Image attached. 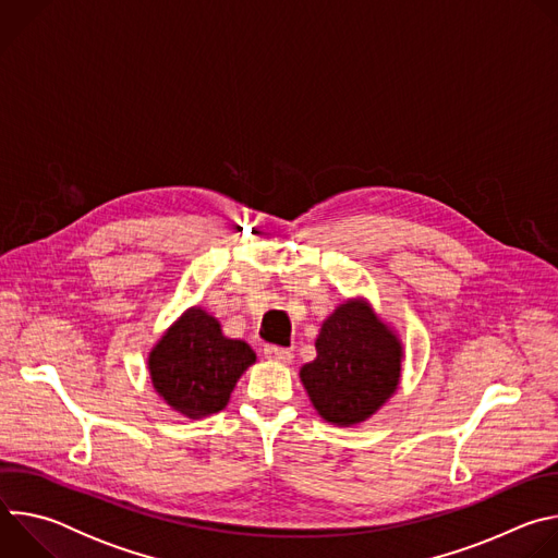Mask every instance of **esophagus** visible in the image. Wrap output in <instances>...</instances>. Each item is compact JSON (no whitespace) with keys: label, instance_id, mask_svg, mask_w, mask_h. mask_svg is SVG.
Here are the masks:
<instances>
[{"label":"esophagus","instance_id":"34e87169","mask_svg":"<svg viewBox=\"0 0 558 558\" xmlns=\"http://www.w3.org/2000/svg\"><path fill=\"white\" fill-rule=\"evenodd\" d=\"M265 355L274 362H280V364H289L293 360V353L284 347H278V344H267L265 347Z\"/></svg>","mask_w":558,"mask_h":558}]
</instances>
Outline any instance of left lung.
Returning a JSON list of instances; mask_svg holds the SVG:
<instances>
[{
  "mask_svg": "<svg viewBox=\"0 0 558 558\" xmlns=\"http://www.w3.org/2000/svg\"><path fill=\"white\" fill-rule=\"evenodd\" d=\"M315 351L300 379L315 411L331 424L368 420L400 384L402 344L364 302L340 304L325 320Z\"/></svg>",
  "mask_w": 558,
  "mask_h": 558,
  "instance_id": "left-lung-1",
  "label": "left lung"
}]
</instances>
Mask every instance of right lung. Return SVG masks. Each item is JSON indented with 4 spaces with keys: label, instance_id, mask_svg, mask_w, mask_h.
<instances>
[{
    "label": "right lung",
    "instance_id": "obj_1",
    "mask_svg": "<svg viewBox=\"0 0 558 558\" xmlns=\"http://www.w3.org/2000/svg\"><path fill=\"white\" fill-rule=\"evenodd\" d=\"M254 362L252 347L225 338L216 317L201 306L187 308L147 360L156 392L190 420L222 411L235 381Z\"/></svg>",
    "mask_w": 558,
    "mask_h": 558
}]
</instances>
